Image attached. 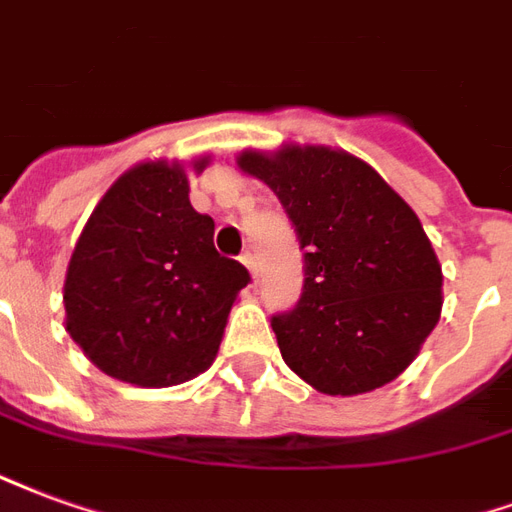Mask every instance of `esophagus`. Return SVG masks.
I'll return each instance as SVG.
<instances>
[{"label":"esophagus","mask_w":512,"mask_h":512,"mask_svg":"<svg viewBox=\"0 0 512 512\" xmlns=\"http://www.w3.org/2000/svg\"><path fill=\"white\" fill-rule=\"evenodd\" d=\"M242 264L248 267V272H251V278L256 281V272H259V267H256V256H253L251 251H245L242 253Z\"/></svg>","instance_id":"esophagus-1"}]
</instances>
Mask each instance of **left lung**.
I'll list each match as a JSON object with an SVG mask.
<instances>
[{
  "label": "left lung",
  "instance_id": "8db88e82",
  "mask_svg": "<svg viewBox=\"0 0 512 512\" xmlns=\"http://www.w3.org/2000/svg\"><path fill=\"white\" fill-rule=\"evenodd\" d=\"M305 251L294 311L272 316L283 363L324 395L404 374L442 313V267L414 210L365 160L333 147L242 149Z\"/></svg>",
  "mask_w": 512,
  "mask_h": 512
}]
</instances>
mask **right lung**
Returning <instances> with one entry per match:
<instances>
[{
  "label": "right lung",
  "instance_id": "obj_1",
  "mask_svg": "<svg viewBox=\"0 0 512 512\" xmlns=\"http://www.w3.org/2000/svg\"><path fill=\"white\" fill-rule=\"evenodd\" d=\"M210 155L190 160L201 174ZM188 166L144 160L103 193L65 275V330L100 371L141 387L204 374L251 275L215 251Z\"/></svg>",
  "mask_w": 512,
  "mask_h": 512
}]
</instances>
